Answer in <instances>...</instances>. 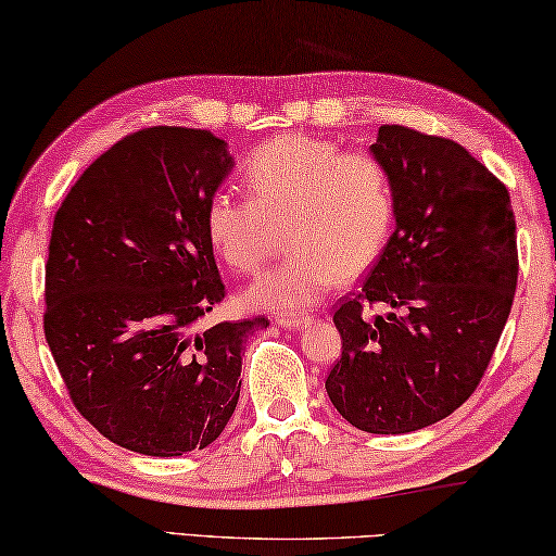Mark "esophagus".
<instances>
[{
	"mask_svg": "<svg viewBox=\"0 0 556 556\" xmlns=\"http://www.w3.org/2000/svg\"><path fill=\"white\" fill-rule=\"evenodd\" d=\"M278 327H283V330H305L307 325L313 323L311 315H278Z\"/></svg>",
	"mask_w": 556,
	"mask_h": 556,
	"instance_id": "34e87169",
	"label": "esophagus"
}]
</instances>
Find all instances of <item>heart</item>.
I'll return each mask as SVG.
<instances>
[{
    "label": "heart",
    "mask_w": 556,
    "mask_h": 556,
    "mask_svg": "<svg viewBox=\"0 0 556 556\" xmlns=\"http://www.w3.org/2000/svg\"><path fill=\"white\" fill-rule=\"evenodd\" d=\"M243 181L249 197L208 199L204 226L233 270L258 273L270 258L276 226L286 224L293 251L245 290L261 311H303L338 278H357L379 258L394 226V181L375 152L278 135L249 154Z\"/></svg>",
    "instance_id": "obj_1"
}]
</instances>
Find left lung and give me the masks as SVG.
<instances>
[{
    "label": "left lung",
    "mask_w": 556,
    "mask_h": 556,
    "mask_svg": "<svg viewBox=\"0 0 556 556\" xmlns=\"http://www.w3.org/2000/svg\"><path fill=\"white\" fill-rule=\"evenodd\" d=\"M369 152L391 172L396 226L334 313L342 357L325 389L354 429L412 433L483 379L515 298L517 226L503 181L458 142L381 125Z\"/></svg>",
    "instance_id": "8db88e82"
}]
</instances>
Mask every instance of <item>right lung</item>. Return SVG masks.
Listing matches in <instances>:
<instances>
[{
	"instance_id": "obj_1",
	"label": "right lung",
	"mask_w": 556,
	"mask_h": 556,
	"mask_svg": "<svg viewBox=\"0 0 556 556\" xmlns=\"http://www.w3.org/2000/svg\"><path fill=\"white\" fill-rule=\"evenodd\" d=\"M226 140L148 127L100 154L53 216L43 332L73 404L108 441L172 458L214 443L241 394L243 344L266 317L199 323L224 300L208 199Z\"/></svg>"
}]
</instances>
